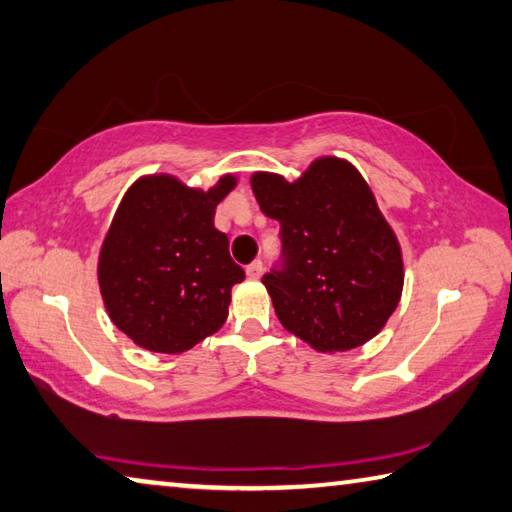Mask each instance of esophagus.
Masks as SVG:
<instances>
[{
	"mask_svg": "<svg viewBox=\"0 0 512 512\" xmlns=\"http://www.w3.org/2000/svg\"><path fill=\"white\" fill-rule=\"evenodd\" d=\"M261 274H263V263L261 261H254L251 265H247L249 279H261Z\"/></svg>",
	"mask_w": 512,
	"mask_h": 512,
	"instance_id": "esophagus-1",
	"label": "esophagus"
}]
</instances>
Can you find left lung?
I'll return each mask as SVG.
<instances>
[{"label": "left lung", "instance_id": "obj_1", "mask_svg": "<svg viewBox=\"0 0 512 512\" xmlns=\"http://www.w3.org/2000/svg\"><path fill=\"white\" fill-rule=\"evenodd\" d=\"M251 191L281 222L283 265L263 285L283 328L319 353L353 351L378 335L400 303L405 265L360 170L326 155L294 182L258 170Z\"/></svg>", "mask_w": 512, "mask_h": 512}]
</instances>
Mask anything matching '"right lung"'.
<instances>
[{
  "instance_id": "obj_1",
  "label": "right lung",
  "mask_w": 512,
  "mask_h": 512,
  "mask_svg": "<svg viewBox=\"0 0 512 512\" xmlns=\"http://www.w3.org/2000/svg\"><path fill=\"white\" fill-rule=\"evenodd\" d=\"M236 184L227 173L204 191L152 173L121 197L96 274L112 324L137 346L177 355L227 321L231 288L245 272L231 261L229 240L213 218Z\"/></svg>"
}]
</instances>
